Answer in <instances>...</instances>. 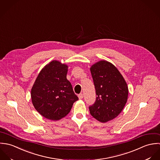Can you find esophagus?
<instances>
[{
  "mask_svg": "<svg viewBox=\"0 0 160 160\" xmlns=\"http://www.w3.org/2000/svg\"><path fill=\"white\" fill-rule=\"evenodd\" d=\"M78 97L79 99H82V98H83V95L82 93H80V94H79V95H78Z\"/></svg>",
  "mask_w": 160,
  "mask_h": 160,
  "instance_id": "esophagus-1",
  "label": "esophagus"
}]
</instances>
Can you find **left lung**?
Listing matches in <instances>:
<instances>
[{"label": "left lung", "instance_id": "obj_1", "mask_svg": "<svg viewBox=\"0 0 160 160\" xmlns=\"http://www.w3.org/2000/svg\"><path fill=\"white\" fill-rule=\"evenodd\" d=\"M90 71L93 80L96 99L89 107L91 115L105 123L116 118L124 109L128 101L127 83L113 64L100 61L92 65Z\"/></svg>", "mask_w": 160, "mask_h": 160}]
</instances>
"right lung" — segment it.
I'll list each match as a JSON object with an SVG mask.
<instances>
[{
	"label": "right lung",
	"mask_w": 160,
	"mask_h": 160,
	"mask_svg": "<svg viewBox=\"0 0 160 160\" xmlns=\"http://www.w3.org/2000/svg\"><path fill=\"white\" fill-rule=\"evenodd\" d=\"M68 65L54 60L39 73L31 90L32 104L44 118L58 121L70 111L78 99L67 79Z\"/></svg>",
	"instance_id": "obj_1"
}]
</instances>
